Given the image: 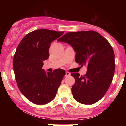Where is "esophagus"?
<instances>
[{
	"instance_id": "esophagus-1",
	"label": "esophagus",
	"mask_w": 126,
	"mask_h": 126,
	"mask_svg": "<svg viewBox=\"0 0 126 126\" xmlns=\"http://www.w3.org/2000/svg\"><path fill=\"white\" fill-rule=\"evenodd\" d=\"M71 75V74L69 73V72H68V71H67V72H66V74H65V76H69Z\"/></svg>"
}]
</instances>
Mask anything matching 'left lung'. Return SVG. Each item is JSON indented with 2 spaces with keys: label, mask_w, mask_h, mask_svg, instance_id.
<instances>
[{
  "label": "left lung",
  "mask_w": 126,
  "mask_h": 126,
  "mask_svg": "<svg viewBox=\"0 0 126 126\" xmlns=\"http://www.w3.org/2000/svg\"><path fill=\"white\" fill-rule=\"evenodd\" d=\"M58 41L72 46L76 63L88 67L83 76L71 73L75 79L71 88L73 97L83 104L97 102L106 93L115 73V54L111 44L93 30L67 33Z\"/></svg>",
  "instance_id": "8db88e82"
}]
</instances>
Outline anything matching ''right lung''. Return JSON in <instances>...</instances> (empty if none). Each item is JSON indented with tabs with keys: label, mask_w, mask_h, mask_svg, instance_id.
Here are the masks:
<instances>
[{
	"label": "right lung",
	"mask_w": 126,
	"mask_h": 126,
	"mask_svg": "<svg viewBox=\"0 0 126 126\" xmlns=\"http://www.w3.org/2000/svg\"><path fill=\"white\" fill-rule=\"evenodd\" d=\"M64 32L38 29L25 35L13 57V70L17 87L30 102L38 105L54 99L65 71L55 69L46 73L43 61L49 57L50 44Z\"/></svg>",
	"instance_id": "1"
}]
</instances>
